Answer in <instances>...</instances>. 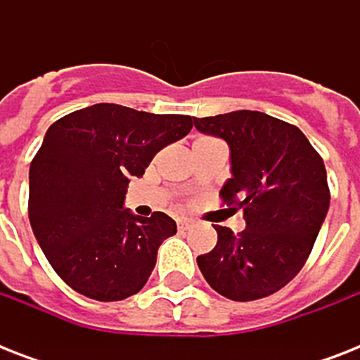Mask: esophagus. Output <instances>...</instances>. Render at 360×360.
I'll return each mask as SVG.
<instances>
[{
  "label": "esophagus",
  "instance_id": "1",
  "mask_svg": "<svg viewBox=\"0 0 360 360\" xmlns=\"http://www.w3.org/2000/svg\"><path fill=\"white\" fill-rule=\"evenodd\" d=\"M192 224H194V220H191V219L177 220V228H179V230H188V228H192Z\"/></svg>",
  "mask_w": 360,
  "mask_h": 360
}]
</instances>
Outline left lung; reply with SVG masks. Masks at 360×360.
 Returning <instances> with one entry per match:
<instances>
[{
	"mask_svg": "<svg viewBox=\"0 0 360 360\" xmlns=\"http://www.w3.org/2000/svg\"><path fill=\"white\" fill-rule=\"evenodd\" d=\"M194 124L230 146L231 179L220 198L246 220L237 236L214 226L217 246L198 256V267L231 301L273 295L307 263L329 211L323 158L295 124L263 112L194 117Z\"/></svg>",
	"mask_w": 360,
	"mask_h": 360,
	"instance_id": "obj_1",
	"label": "left lung"
}]
</instances>
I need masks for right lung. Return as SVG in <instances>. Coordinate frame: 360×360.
Instances as JSON below:
<instances>
[{"label": "right lung", "instance_id": "add662e5", "mask_svg": "<svg viewBox=\"0 0 360 360\" xmlns=\"http://www.w3.org/2000/svg\"><path fill=\"white\" fill-rule=\"evenodd\" d=\"M192 129L191 115L93 104L48 129L30 166V222L65 284L95 301H123L146 285L175 220L124 209L132 177Z\"/></svg>", "mask_w": 360, "mask_h": 360}]
</instances>
